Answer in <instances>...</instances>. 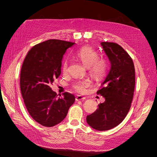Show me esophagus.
Here are the masks:
<instances>
[{
    "label": "esophagus",
    "instance_id": "34e87169",
    "mask_svg": "<svg viewBox=\"0 0 157 157\" xmlns=\"http://www.w3.org/2000/svg\"><path fill=\"white\" fill-rule=\"evenodd\" d=\"M86 99V97H82L81 95H78L76 97V101H84Z\"/></svg>",
    "mask_w": 157,
    "mask_h": 157
}]
</instances>
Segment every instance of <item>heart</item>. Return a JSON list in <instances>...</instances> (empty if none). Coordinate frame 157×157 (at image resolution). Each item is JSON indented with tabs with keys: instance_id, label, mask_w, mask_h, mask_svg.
Masks as SVG:
<instances>
[{
	"instance_id": "b5f03b06",
	"label": "heart",
	"mask_w": 157,
	"mask_h": 157,
	"mask_svg": "<svg viewBox=\"0 0 157 157\" xmlns=\"http://www.w3.org/2000/svg\"><path fill=\"white\" fill-rule=\"evenodd\" d=\"M76 57L89 69L90 74L94 79H100L104 76L108 68L107 61L102 58H99L97 51L92 47L84 46L81 48L76 53ZM68 67V62L65 60L62 64V71L64 74L67 73ZM90 85V80L86 79L75 82L72 87L76 92L84 94L86 88Z\"/></svg>"
}]
</instances>
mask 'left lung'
<instances>
[{
	"mask_svg": "<svg viewBox=\"0 0 157 157\" xmlns=\"http://www.w3.org/2000/svg\"><path fill=\"white\" fill-rule=\"evenodd\" d=\"M101 44L111 63L97 92L105 98V101L88 115L86 122L92 128L104 131L118 125L130 110L135 88V68L132 59L121 46L108 42Z\"/></svg>",
	"mask_w": 157,
	"mask_h": 157,
	"instance_id": "1",
	"label": "left lung"
}]
</instances>
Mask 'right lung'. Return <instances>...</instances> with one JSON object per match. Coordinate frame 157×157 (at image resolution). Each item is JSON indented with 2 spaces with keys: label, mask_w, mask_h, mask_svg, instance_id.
I'll list each match as a JSON object with an SVG mask.
<instances>
[{
  "label": "right lung",
  "mask_w": 157,
  "mask_h": 157,
  "mask_svg": "<svg viewBox=\"0 0 157 157\" xmlns=\"http://www.w3.org/2000/svg\"><path fill=\"white\" fill-rule=\"evenodd\" d=\"M74 43L49 39L35 45L25 59L20 73V89L25 105L39 124L53 127L66 117L75 101L74 95L65 92L58 97L52 90L61 74L62 61Z\"/></svg>",
  "instance_id": "right-lung-1"
}]
</instances>
